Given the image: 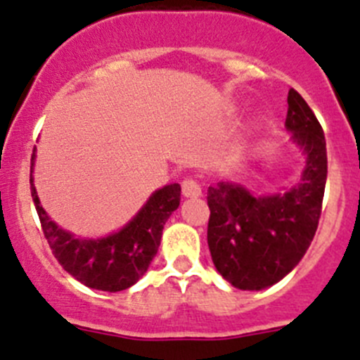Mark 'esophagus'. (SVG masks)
Returning a JSON list of instances; mask_svg holds the SVG:
<instances>
[{
	"label": "esophagus",
	"mask_w": 360,
	"mask_h": 360,
	"mask_svg": "<svg viewBox=\"0 0 360 360\" xmlns=\"http://www.w3.org/2000/svg\"><path fill=\"white\" fill-rule=\"evenodd\" d=\"M182 193L186 198H200L201 196V186L194 178H186L182 182Z\"/></svg>",
	"instance_id": "34e87169"
}]
</instances>
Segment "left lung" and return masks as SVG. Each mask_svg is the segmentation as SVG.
I'll list each match as a JSON object with an SVG mask.
<instances>
[{
	"instance_id": "8db88e82",
	"label": "left lung",
	"mask_w": 360,
	"mask_h": 360,
	"mask_svg": "<svg viewBox=\"0 0 360 360\" xmlns=\"http://www.w3.org/2000/svg\"><path fill=\"white\" fill-rule=\"evenodd\" d=\"M285 125L306 155L295 186L269 196H255L231 182L208 187L212 262L238 290H263L279 283L299 265L316 233L327 182V148L320 122L293 88Z\"/></svg>"
}]
</instances>
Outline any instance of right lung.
<instances>
[{
	"instance_id": "add662e5",
	"label": "right lung",
	"mask_w": 360,
	"mask_h": 360,
	"mask_svg": "<svg viewBox=\"0 0 360 360\" xmlns=\"http://www.w3.org/2000/svg\"><path fill=\"white\" fill-rule=\"evenodd\" d=\"M33 164L35 150L30 173L32 198L44 237L60 265L88 288L122 292L136 285L159 251L164 224L180 205V186L169 184L155 191L141 210L116 233L102 238H79L60 228L42 208L33 184Z\"/></svg>"
}]
</instances>
